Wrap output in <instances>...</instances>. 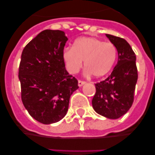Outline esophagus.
<instances>
[{
    "label": "esophagus",
    "mask_w": 155,
    "mask_h": 155,
    "mask_svg": "<svg viewBox=\"0 0 155 155\" xmlns=\"http://www.w3.org/2000/svg\"><path fill=\"white\" fill-rule=\"evenodd\" d=\"M85 83H86V82H85V81H82V80H79V81H78V85H79V87L82 86V85H85Z\"/></svg>",
    "instance_id": "34e87169"
}]
</instances>
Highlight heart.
Listing matches in <instances>:
<instances>
[{"mask_svg":"<svg viewBox=\"0 0 155 155\" xmlns=\"http://www.w3.org/2000/svg\"><path fill=\"white\" fill-rule=\"evenodd\" d=\"M117 58V48L109 42L94 37H82L73 43V48L64 50L63 59L71 73H76L85 61L87 74L95 77L107 75L114 66Z\"/></svg>","mask_w":155,"mask_h":155,"instance_id":"obj_1","label":"heart"}]
</instances>
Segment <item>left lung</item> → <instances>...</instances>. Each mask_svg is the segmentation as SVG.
<instances>
[{"mask_svg": "<svg viewBox=\"0 0 155 155\" xmlns=\"http://www.w3.org/2000/svg\"><path fill=\"white\" fill-rule=\"evenodd\" d=\"M106 36L117 48L118 63L107 79L95 84L92 107L99 115L117 119L127 113L134 103L138 71L135 53L129 43L121 37Z\"/></svg>", "mask_w": 155, "mask_h": 155, "instance_id": "obj_1", "label": "left lung"}]
</instances>
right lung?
Segmentation results:
<instances>
[{
	"label": "right lung",
	"mask_w": 155,
	"mask_h": 155,
	"mask_svg": "<svg viewBox=\"0 0 155 155\" xmlns=\"http://www.w3.org/2000/svg\"><path fill=\"white\" fill-rule=\"evenodd\" d=\"M68 37L59 30H45L25 46L18 68L23 105L44 124L61 120L78 81L65 69L63 52Z\"/></svg>",
	"instance_id": "right-lung-1"
}]
</instances>
